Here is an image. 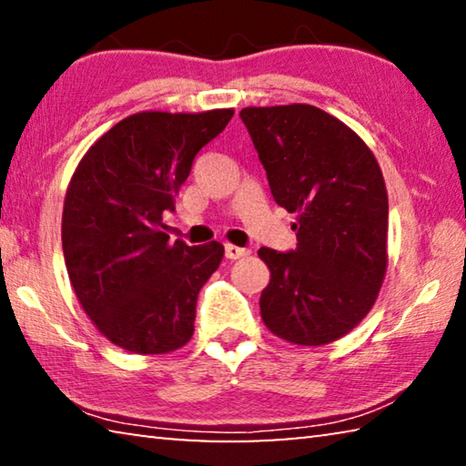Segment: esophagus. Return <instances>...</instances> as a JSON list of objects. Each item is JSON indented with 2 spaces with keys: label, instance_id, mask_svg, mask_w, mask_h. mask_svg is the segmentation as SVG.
Returning <instances> with one entry per match:
<instances>
[{
  "label": "esophagus",
  "instance_id": "34e87169",
  "mask_svg": "<svg viewBox=\"0 0 466 466\" xmlns=\"http://www.w3.org/2000/svg\"><path fill=\"white\" fill-rule=\"evenodd\" d=\"M248 255H250L248 248H240V247H234V244H226V257L230 258V261H236V258H244Z\"/></svg>",
  "mask_w": 466,
  "mask_h": 466
}]
</instances>
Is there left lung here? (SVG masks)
I'll return each instance as SVG.
<instances>
[{
    "label": "left lung",
    "instance_id": "1",
    "mask_svg": "<svg viewBox=\"0 0 466 466\" xmlns=\"http://www.w3.org/2000/svg\"><path fill=\"white\" fill-rule=\"evenodd\" d=\"M240 119L275 203L296 214V250H258L271 273L261 319L288 343H333L372 310L386 275L382 170L356 131L312 105L247 106Z\"/></svg>",
    "mask_w": 466,
    "mask_h": 466
}]
</instances>
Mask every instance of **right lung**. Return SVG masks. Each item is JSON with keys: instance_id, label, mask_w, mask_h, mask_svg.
<instances>
[{"instance_id": "obj_1", "label": "right lung", "mask_w": 466, "mask_h": 466, "mask_svg": "<svg viewBox=\"0 0 466 466\" xmlns=\"http://www.w3.org/2000/svg\"><path fill=\"white\" fill-rule=\"evenodd\" d=\"M234 108L144 110L94 141L67 185L63 257L84 312L121 350L170 353L193 337L197 294L224 257L216 240L170 242L164 214L199 149Z\"/></svg>"}]
</instances>
